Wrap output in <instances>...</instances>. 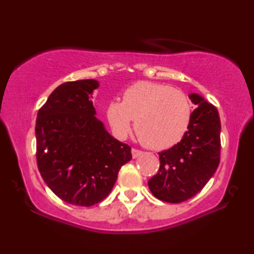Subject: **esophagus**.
I'll return each mask as SVG.
<instances>
[{
	"mask_svg": "<svg viewBox=\"0 0 254 254\" xmlns=\"http://www.w3.org/2000/svg\"><path fill=\"white\" fill-rule=\"evenodd\" d=\"M142 155V151L141 150H137V149H131V156H133V158H137L138 156Z\"/></svg>",
	"mask_w": 254,
	"mask_h": 254,
	"instance_id": "34e87169",
	"label": "esophagus"
}]
</instances>
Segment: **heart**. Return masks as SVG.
Listing matches in <instances>:
<instances>
[{
  "mask_svg": "<svg viewBox=\"0 0 254 254\" xmlns=\"http://www.w3.org/2000/svg\"><path fill=\"white\" fill-rule=\"evenodd\" d=\"M189 97L171 86L137 82L124 92L123 102L112 100L106 118L114 136L124 140L135 120L140 140L155 150L171 148L185 136L192 121Z\"/></svg>",
  "mask_w": 254,
  "mask_h": 254,
  "instance_id": "1",
  "label": "heart"
}]
</instances>
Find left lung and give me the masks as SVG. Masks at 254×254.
<instances>
[{"label":"left lung","instance_id":"obj_1","mask_svg":"<svg viewBox=\"0 0 254 254\" xmlns=\"http://www.w3.org/2000/svg\"><path fill=\"white\" fill-rule=\"evenodd\" d=\"M196 106L183 140L158 152L159 171L148 185L157 199L179 203L196 195L220 164L221 121L216 107L197 93L189 95Z\"/></svg>","mask_w":254,"mask_h":254}]
</instances>
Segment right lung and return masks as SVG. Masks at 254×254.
<instances>
[{
	"mask_svg": "<svg viewBox=\"0 0 254 254\" xmlns=\"http://www.w3.org/2000/svg\"><path fill=\"white\" fill-rule=\"evenodd\" d=\"M96 79L59 85L38 112L37 163L55 195L74 206L90 207L109 195L130 147L111 135L91 102Z\"/></svg>",
	"mask_w": 254,
	"mask_h": 254,
	"instance_id": "add662e5",
	"label": "right lung"
}]
</instances>
